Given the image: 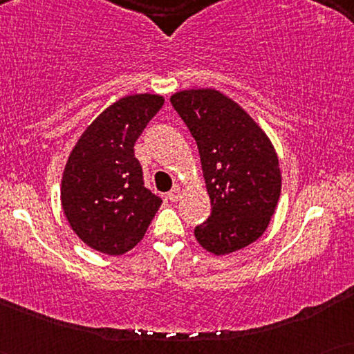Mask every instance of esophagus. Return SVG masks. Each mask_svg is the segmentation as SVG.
<instances>
[{
	"label": "esophagus",
	"instance_id": "esophagus-1",
	"mask_svg": "<svg viewBox=\"0 0 354 354\" xmlns=\"http://www.w3.org/2000/svg\"><path fill=\"white\" fill-rule=\"evenodd\" d=\"M167 198L171 201H178L182 198V192L178 190V188H172V190L167 193Z\"/></svg>",
	"mask_w": 354,
	"mask_h": 354
}]
</instances>
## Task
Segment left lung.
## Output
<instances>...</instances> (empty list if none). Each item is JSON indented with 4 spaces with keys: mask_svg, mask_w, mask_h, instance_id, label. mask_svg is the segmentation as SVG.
<instances>
[{
    "mask_svg": "<svg viewBox=\"0 0 354 354\" xmlns=\"http://www.w3.org/2000/svg\"><path fill=\"white\" fill-rule=\"evenodd\" d=\"M171 103L195 138L211 216L195 227L203 248L234 253L259 239L277 206V153L246 111L214 88L177 91Z\"/></svg>",
    "mask_w": 354,
    "mask_h": 354,
    "instance_id": "left-lung-1",
    "label": "left lung"
}]
</instances>
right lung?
Returning <instances> with one entry per match:
<instances>
[{"label":"right lung","mask_w":354,"mask_h":354,"mask_svg":"<svg viewBox=\"0 0 354 354\" xmlns=\"http://www.w3.org/2000/svg\"><path fill=\"white\" fill-rule=\"evenodd\" d=\"M159 95H129L91 122L67 159L61 205L77 236L119 256L147 234L162 200L145 187L135 142L162 108Z\"/></svg>","instance_id":"add662e5"}]
</instances>
